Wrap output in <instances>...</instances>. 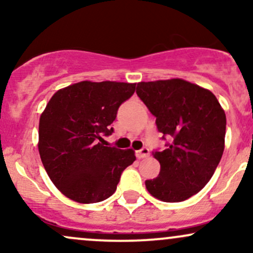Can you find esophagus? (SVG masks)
<instances>
[{
    "instance_id": "esophagus-1",
    "label": "esophagus",
    "mask_w": 253,
    "mask_h": 253,
    "mask_svg": "<svg viewBox=\"0 0 253 253\" xmlns=\"http://www.w3.org/2000/svg\"><path fill=\"white\" fill-rule=\"evenodd\" d=\"M150 156V150L147 149V147H143L141 150H139L138 152H136V157L138 158H146V157Z\"/></svg>"
}]
</instances>
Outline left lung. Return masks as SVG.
<instances>
[{
  "instance_id": "1",
  "label": "left lung",
  "mask_w": 253,
  "mask_h": 253,
  "mask_svg": "<svg viewBox=\"0 0 253 253\" xmlns=\"http://www.w3.org/2000/svg\"><path fill=\"white\" fill-rule=\"evenodd\" d=\"M136 95L156 117L165 150L153 151L161 164L146 189L164 202H181L210 182L225 149L226 115L210 90L179 78L140 82Z\"/></svg>"
}]
</instances>
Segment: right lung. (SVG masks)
I'll use <instances>...</instances> for the list:
<instances>
[{"instance_id": "obj_1", "label": "right lung", "mask_w": 253, "mask_h": 253, "mask_svg": "<svg viewBox=\"0 0 253 253\" xmlns=\"http://www.w3.org/2000/svg\"><path fill=\"white\" fill-rule=\"evenodd\" d=\"M135 83L83 82L58 90L39 121L42 165L60 193L80 203H96L117 190L134 151L104 146L102 136L119 107L134 94Z\"/></svg>"}]
</instances>
